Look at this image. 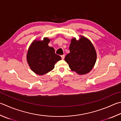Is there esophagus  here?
I'll return each mask as SVG.
<instances>
[{"instance_id":"esophagus-1","label":"esophagus","mask_w":121,"mask_h":121,"mask_svg":"<svg viewBox=\"0 0 121 121\" xmlns=\"http://www.w3.org/2000/svg\"><path fill=\"white\" fill-rule=\"evenodd\" d=\"M61 56V58H62V59H63H63H65V55H62V56Z\"/></svg>"}]
</instances>
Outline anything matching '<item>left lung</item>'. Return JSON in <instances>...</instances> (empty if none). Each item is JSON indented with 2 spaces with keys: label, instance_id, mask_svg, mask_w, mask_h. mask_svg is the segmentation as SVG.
<instances>
[{
  "label": "left lung",
  "instance_id": "obj_1",
  "mask_svg": "<svg viewBox=\"0 0 121 121\" xmlns=\"http://www.w3.org/2000/svg\"><path fill=\"white\" fill-rule=\"evenodd\" d=\"M80 39H71L70 53L65 60L72 71L80 75L86 74L91 71L95 65L97 53L91 42L86 37L79 35Z\"/></svg>",
  "mask_w": 121,
  "mask_h": 121
}]
</instances>
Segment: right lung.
Instances as JSON below:
<instances>
[{
	"instance_id": "1",
	"label": "right lung",
	"mask_w": 121,
	"mask_h": 121,
	"mask_svg": "<svg viewBox=\"0 0 121 121\" xmlns=\"http://www.w3.org/2000/svg\"><path fill=\"white\" fill-rule=\"evenodd\" d=\"M50 41L48 38H44L42 41L35 39L28 49L27 63L30 69L38 75L51 71L56 63L61 59L60 56L55 53L54 48L48 45Z\"/></svg>"
}]
</instances>
